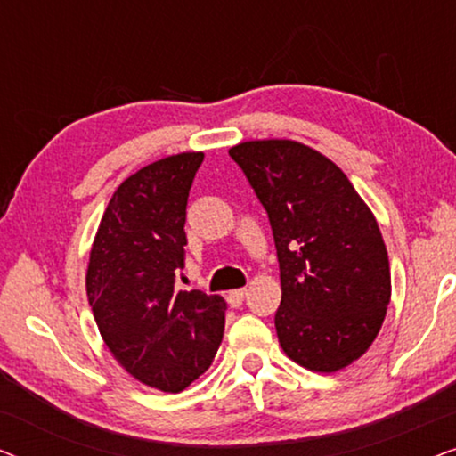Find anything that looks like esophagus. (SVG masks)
Returning <instances> with one entry per match:
<instances>
[{"label": "esophagus", "mask_w": 456, "mask_h": 456, "mask_svg": "<svg viewBox=\"0 0 456 456\" xmlns=\"http://www.w3.org/2000/svg\"><path fill=\"white\" fill-rule=\"evenodd\" d=\"M245 297H247V289H236V290H230L228 295H226L228 303H230V307H240L242 301H245Z\"/></svg>", "instance_id": "obj_1"}]
</instances>
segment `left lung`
<instances>
[{
    "instance_id": "left-lung-1",
    "label": "left lung",
    "mask_w": 456,
    "mask_h": 456,
    "mask_svg": "<svg viewBox=\"0 0 456 456\" xmlns=\"http://www.w3.org/2000/svg\"><path fill=\"white\" fill-rule=\"evenodd\" d=\"M270 216L286 357L334 373L363 357L390 303V261L376 216L346 174L303 142L245 141L230 149Z\"/></svg>"
}]
</instances>
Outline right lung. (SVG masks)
<instances>
[{"label": "right lung", "instance_id": "add662e5", "mask_svg": "<svg viewBox=\"0 0 456 456\" xmlns=\"http://www.w3.org/2000/svg\"><path fill=\"white\" fill-rule=\"evenodd\" d=\"M201 151L167 155L118 186L99 222L86 297L114 359L141 384L183 392L214 361L226 301L176 290L184 267L186 199Z\"/></svg>", "mask_w": 456, "mask_h": 456}]
</instances>
